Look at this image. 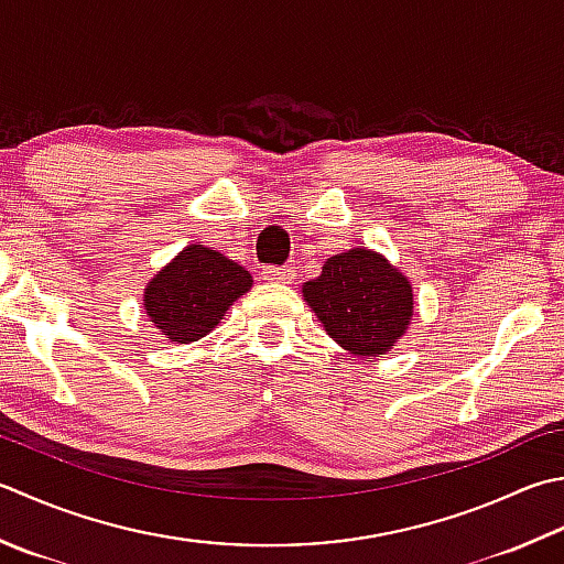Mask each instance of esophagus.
Here are the masks:
<instances>
[{"label": "esophagus", "mask_w": 564, "mask_h": 564, "mask_svg": "<svg viewBox=\"0 0 564 564\" xmlns=\"http://www.w3.org/2000/svg\"><path fill=\"white\" fill-rule=\"evenodd\" d=\"M261 279L269 283H293L295 271L291 267H263Z\"/></svg>", "instance_id": "esophagus-1"}]
</instances>
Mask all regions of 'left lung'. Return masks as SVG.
Wrapping results in <instances>:
<instances>
[{
    "instance_id": "left-lung-1",
    "label": "left lung",
    "mask_w": 564,
    "mask_h": 564,
    "mask_svg": "<svg viewBox=\"0 0 564 564\" xmlns=\"http://www.w3.org/2000/svg\"><path fill=\"white\" fill-rule=\"evenodd\" d=\"M303 297L325 333L355 357L391 351L413 317L411 281L367 247L329 257L303 285Z\"/></svg>"
}]
</instances>
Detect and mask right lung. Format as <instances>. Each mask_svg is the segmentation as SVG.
<instances>
[{
  "mask_svg": "<svg viewBox=\"0 0 564 564\" xmlns=\"http://www.w3.org/2000/svg\"><path fill=\"white\" fill-rule=\"evenodd\" d=\"M251 283L245 267L195 241L147 283L143 311L161 335L191 345L219 325Z\"/></svg>",
  "mask_w": 564,
  "mask_h": 564,
  "instance_id": "1",
  "label": "right lung"
}]
</instances>
